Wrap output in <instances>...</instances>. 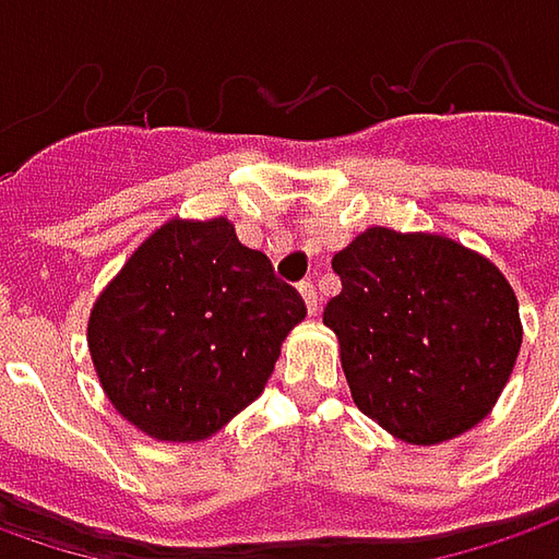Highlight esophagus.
<instances>
[{
	"mask_svg": "<svg viewBox=\"0 0 559 559\" xmlns=\"http://www.w3.org/2000/svg\"><path fill=\"white\" fill-rule=\"evenodd\" d=\"M298 292H301V298H305V305H308V313H317V308H320V298H317V289H313L311 280L298 283Z\"/></svg>",
	"mask_w": 559,
	"mask_h": 559,
	"instance_id": "1",
	"label": "esophagus"
}]
</instances>
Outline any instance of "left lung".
Wrapping results in <instances>:
<instances>
[{"mask_svg": "<svg viewBox=\"0 0 559 559\" xmlns=\"http://www.w3.org/2000/svg\"><path fill=\"white\" fill-rule=\"evenodd\" d=\"M338 335L355 404L411 444L473 429L513 373L520 305L501 270L454 239L373 226L333 258Z\"/></svg>", "mask_w": 559, "mask_h": 559, "instance_id": "1", "label": "left lung"}]
</instances>
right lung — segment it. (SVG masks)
<instances>
[{
    "instance_id": "1",
    "label": "right lung",
    "mask_w": 559,
    "mask_h": 559,
    "mask_svg": "<svg viewBox=\"0 0 559 559\" xmlns=\"http://www.w3.org/2000/svg\"><path fill=\"white\" fill-rule=\"evenodd\" d=\"M305 313L229 221H170L98 295L90 355L120 417L158 441H202L264 392Z\"/></svg>"
}]
</instances>
